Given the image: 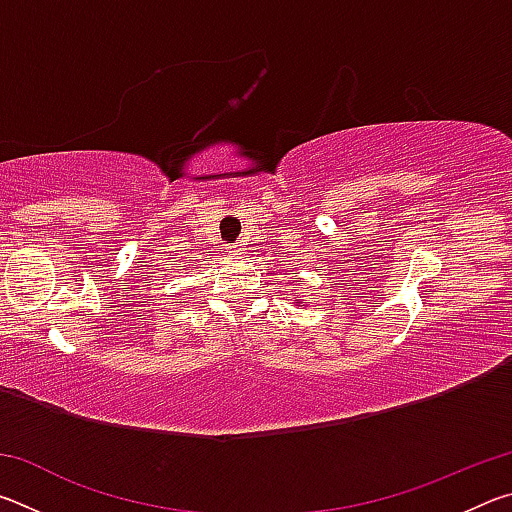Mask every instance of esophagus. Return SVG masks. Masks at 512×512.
Instances as JSON below:
<instances>
[{
  "label": "esophagus",
  "instance_id": "esophagus-1",
  "mask_svg": "<svg viewBox=\"0 0 512 512\" xmlns=\"http://www.w3.org/2000/svg\"><path fill=\"white\" fill-rule=\"evenodd\" d=\"M228 250H230V255H241V244H235V246H230Z\"/></svg>",
  "mask_w": 512,
  "mask_h": 512
}]
</instances>
